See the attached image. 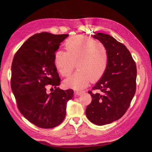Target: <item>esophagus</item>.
Wrapping results in <instances>:
<instances>
[{"mask_svg":"<svg viewBox=\"0 0 152 152\" xmlns=\"http://www.w3.org/2000/svg\"><path fill=\"white\" fill-rule=\"evenodd\" d=\"M84 93V91H75V94H76V95H77V96H80L82 94H83Z\"/></svg>","mask_w":152,"mask_h":152,"instance_id":"34e87169","label":"esophagus"}]
</instances>
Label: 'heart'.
Segmentation results:
<instances>
[{
	"instance_id": "heart-1",
	"label": "heart",
	"mask_w": 152,
	"mask_h": 152,
	"mask_svg": "<svg viewBox=\"0 0 152 152\" xmlns=\"http://www.w3.org/2000/svg\"><path fill=\"white\" fill-rule=\"evenodd\" d=\"M66 52L58 50L54 55V64L58 72L68 77L76 63L77 72L63 82L66 88L82 89L91 80H99L107 70L109 54L105 45L91 38L75 37L66 41Z\"/></svg>"
}]
</instances>
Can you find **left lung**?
Wrapping results in <instances>:
<instances>
[{
  "label": "left lung",
  "mask_w": 152,
  "mask_h": 152,
  "mask_svg": "<svg viewBox=\"0 0 152 152\" xmlns=\"http://www.w3.org/2000/svg\"><path fill=\"white\" fill-rule=\"evenodd\" d=\"M105 45L109 54L108 65L103 76L93 87L99 93H88L92 102L86 114L98 126L121 118L129 107L136 92V66L130 52L113 37L103 33L92 35Z\"/></svg>",
  "instance_id": "1"
}]
</instances>
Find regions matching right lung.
Instances as JSON below:
<instances>
[{
	"instance_id": "obj_1",
	"label": "right lung",
	"mask_w": 152,
	"mask_h": 152,
	"mask_svg": "<svg viewBox=\"0 0 152 152\" xmlns=\"http://www.w3.org/2000/svg\"><path fill=\"white\" fill-rule=\"evenodd\" d=\"M68 37L48 32L35 34L13 58L11 86L18 109L25 118L40 128L59 125L65 117L68 101L73 96L72 89L57 87L61 80L54 64L55 53ZM47 85L54 87L53 92L47 93Z\"/></svg>"
}]
</instances>
